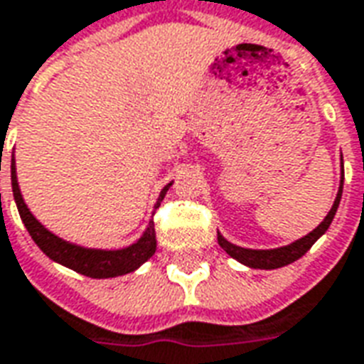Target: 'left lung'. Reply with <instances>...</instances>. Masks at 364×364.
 <instances>
[{
    "label": "left lung",
    "instance_id": "obj_1",
    "mask_svg": "<svg viewBox=\"0 0 364 364\" xmlns=\"http://www.w3.org/2000/svg\"><path fill=\"white\" fill-rule=\"evenodd\" d=\"M341 191H343V177H341L340 191H338V196H336V200H333L332 210L328 212V216L324 218V222L320 223L316 230L311 231L309 235H305L303 239H299L295 243L287 245V247H279V249L272 250L243 249V247H235V245H231L230 241H225L222 235H218V243H220V247H222L231 258H235L241 264L250 266V268L274 270V268H282V266L291 264V262H295V260H299V258L303 257L306 250L316 243V239H318L320 235H324L326 230L330 228V223H332L333 216H336V212H338V206H340Z\"/></svg>",
    "mask_w": 364,
    "mask_h": 364
}]
</instances>
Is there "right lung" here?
<instances>
[{"label": "right lung", "mask_w": 364, "mask_h": 364, "mask_svg": "<svg viewBox=\"0 0 364 364\" xmlns=\"http://www.w3.org/2000/svg\"><path fill=\"white\" fill-rule=\"evenodd\" d=\"M11 185H13V196H15V203H17L18 214L23 218L24 225H26V230H28L31 237L34 239V243L38 245L40 249L44 250L52 260L67 266V268H71V270L79 272L82 276H88V278H115V276H123V274L136 270L142 262H146L148 258L156 252L154 222H150L146 233L141 237V241L131 245L127 249L92 250L67 243V241L59 239V237H55L53 233L46 230L44 225L32 216L31 210L26 208L23 196H21V191H18L15 160L13 158H11ZM169 185H166L161 189L160 198L156 203V208H160Z\"/></svg>", "instance_id": "add662e5"}]
</instances>
